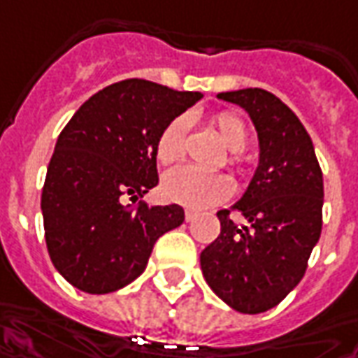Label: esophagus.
<instances>
[{"instance_id":"esophagus-1","label":"esophagus","mask_w":358,"mask_h":358,"mask_svg":"<svg viewBox=\"0 0 358 358\" xmlns=\"http://www.w3.org/2000/svg\"><path fill=\"white\" fill-rule=\"evenodd\" d=\"M184 217H186V222H192V220L196 217V212H194V210H186V212H184Z\"/></svg>"}]
</instances>
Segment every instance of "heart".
<instances>
[{
	"mask_svg": "<svg viewBox=\"0 0 358 358\" xmlns=\"http://www.w3.org/2000/svg\"><path fill=\"white\" fill-rule=\"evenodd\" d=\"M212 124L222 142L229 150V162L234 166L241 164V148L248 144V127L238 115L224 110L212 118ZM190 130V118L186 115L172 118L156 138L155 155L160 164H176L184 156L186 138ZM162 192L170 202L182 203L192 210H203L224 202L231 194V182L224 174L202 172L192 166H180L168 172L162 180Z\"/></svg>",
	"mask_w": 358,
	"mask_h": 358,
	"instance_id": "b5f03b06",
	"label": "heart"
}]
</instances>
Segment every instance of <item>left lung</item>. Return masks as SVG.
Wrapping results in <instances>:
<instances>
[{
    "label": "left lung",
    "mask_w": 358,
    "mask_h": 358,
    "mask_svg": "<svg viewBox=\"0 0 358 358\" xmlns=\"http://www.w3.org/2000/svg\"><path fill=\"white\" fill-rule=\"evenodd\" d=\"M252 117L259 166L240 202L248 224L220 210V236L200 253L208 285L240 313H264L283 301L305 275L323 226V172L297 115L264 89L217 94Z\"/></svg>",
    "instance_id": "8db88e82"
}]
</instances>
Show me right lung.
Listing matches in <instances>:
<instances>
[{
  "label": "right lung",
  "instance_id": "add662e5",
  "mask_svg": "<svg viewBox=\"0 0 358 358\" xmlns=\"http://www.w3.org/2000/svg\"><path fill=\"white\" fill-rule=\"evenodd\" d=\"M202 99L144 79L108 85L61 130L41 210L55 269L85 293L117 291L146 269L156 240L184 222L178 203L136 202L158 184L155 146L172 118Z\"/></svg>",
  "mask_w": 358,
  "mask_h": 358
}]
</instances>
